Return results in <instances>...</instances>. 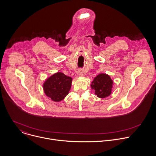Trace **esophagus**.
Returning <instances> with one entry per match:
<instances>
[{"label":"esophagus","instance_id":"obj_1","mask_svg":"<svg viewBox=\"0 0 156 156\" xmlns=\"http://www.w3.org/2000/svg\"><path fill=\"white\" fill-rule=\"evenodd\" d=\"M78 75L82 77L84 76V72L83 70H79L78 71Z\"/></svg>","mask_w":156,"mask_h":156}]
</instances>
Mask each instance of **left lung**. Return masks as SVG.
Instances as JSON below:
<instances>
[{
  "label": "left lung",
  "mask_w": 156,
  "mask_h": 156,
  "mask_svg": "<svg viewBox=\"0 0 156 156\" xmlns=\"http://www.w3.org/2000/svg\"><path fill=\"white\" fill-rule=\"evenodd\" d=\"M114 81L106 73L98 75L91 82V87L94 90V94L99 98L109 96L112 91Z\"/></svg>",
  "instance_id": "obj_1"
}]
</instances>
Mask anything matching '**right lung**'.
<instances>
[{"instance_id": "add662e5", "label": "right lung", "mask_w": 156, "mask_h": 156, "mask_svg": "<svg viewBox=\"0 0 156 156\" xmlns=\"http://www.w3.org/2000/svg\"><path fill=\"white\" fill-rule=\"evenodd\" d=\"M72 78L62 72H57L43 83V90L45 94L54 102H60L65 99L71 88Z\"/></svg>"}]
</instances>
